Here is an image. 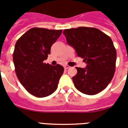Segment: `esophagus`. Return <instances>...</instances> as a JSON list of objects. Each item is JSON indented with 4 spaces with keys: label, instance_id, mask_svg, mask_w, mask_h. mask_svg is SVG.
Masks as SVG:
<instances>
[{
    "label": "esophagus",
    "instance_id": "esophagus-1",
    "mask_svg": "<svg viewBox=\"0 0 128 128\" xmlns=\"http://www.w3.org/2000/svg\"><path fill=\"white\" fill-rule=\"evenodd\" d=\"M70 67L69 66H68V65H64V69H68V68H69Z\"/></svg>",
    "mask_w": 128,
    "mask_h": 128
}]
</instances>
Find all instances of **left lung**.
Wrapping results in <instances>:
<instances>
[{"label":"left lung","mask_w":128,"mask_h":128,"mask_svg":"<svg viewBox=\"0 0 128 128\" xmlns=\"http://www.w3.org/2000/svg\"><path fill=\"white\" fill-rule=\"evenodd\" d=\"M67 43L84 59L86 68L76 67L72 77L75 88L84 94L94 95L105 89L115 72L116 51L112 39L93 27L64 29Z\"/></svg>","instance_id":"1"}]
</instances>
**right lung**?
Returning <instances> with one entry per match:
<instances>
[{
    "label": "right lung",
    "mask_w": 128,
    "mask_h": 128,
    "mask_svg": "<svg viewBox=\"0 0 128 128\" xmlns=\"http://www.w3.org/2000/svg\"><path fill=\"white\" fill-rule=\"evenodd\" d=\"M62 30L34 27L23 34L16 43L13 60L17 78L30 94L37 97L50 95L58 88L64 67L43 62Z\"/></svg>",
    "instance_id": "right-lung-1"
}]
</instances>
